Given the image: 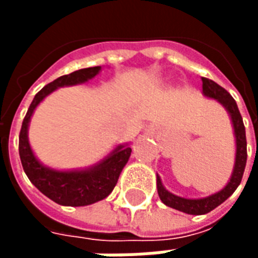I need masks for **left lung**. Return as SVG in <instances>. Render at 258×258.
<instances>
[{
	"label": "left lung",
	"mask_w": 258,
	"mask_h": 258,
	"mask_svg": "<svg viewBox=\"0 0 258 258\" xmlns=\"http://www.w3.org/2000/svg\"><path fill=\"white\" fill-rule=\"evenodd\" d=\"M202 94L206 98L216 99L222 107L227 110L232 123L233 135H235V145H236V152H235V163H233L232 174L228 179L225 186L220 189L218 192L213 195H209L206 198H198V199H189V198H181L177 195L168 192L162 182V178L156 174V184H157V194L163 203L171 209L182 211L186 214H194V216H202L207 214L211 210H214L216 207L224 203L231 195L236 190V188L242 181L243 177L244 167H246V160H247V151H246V131H244L243 120L239 113L238 105L232 96L228 94L227 91L222 87L214 83L213 80L205 79L202 77Z\"/></svg>",
	"instance_id": "1"
}]
</instances>
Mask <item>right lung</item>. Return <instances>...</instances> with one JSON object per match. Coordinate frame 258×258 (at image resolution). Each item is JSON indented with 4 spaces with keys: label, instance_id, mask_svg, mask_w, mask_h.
Segmentation results:
<instances>
[{
    "label": "right lung",
    "instance_id": "1",
    "mask_svg": "<svg viewBox=\"0 0 258 258\" xmlns=\"http://www.w3.org/2000/svg\"><path fill=\"white\" fill-rule=\"evenodd\" d=\"M101 70V66L80 69L73 73L53 80L52 83L45 85L34 96L22 123L19 135V156L26 175L41 194L60 206H88L107 198L112 194L124 166L128 162L131 148L128 144H118L112 152H109L103 159L90 167L56 170L42 164L31 149L29 142L30 120L36 107L53 91L60 87L84 84L94 79L96 74H99Z\"/></svg>",
    "mask_w": 258,
    "mask_h": 258
}]
</instances>
